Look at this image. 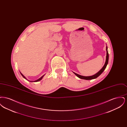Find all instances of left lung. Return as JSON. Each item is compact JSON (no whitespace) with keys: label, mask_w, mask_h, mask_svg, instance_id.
Instances as JSON below:
<instances>
[{"label":"left lung","mask_w":127,"mask_h":127,"mask_svg":"<svg viewBox=\"0 0 127 127\" xmlns=\"http://www.w3.org/2000/svg\"><path fill=\"white\" fill-rule=\"evenodd\" d=\"M106 50H107V56H106V60L104 66H103L102 68L98 72L96 73V74H95V75H94L93 76H91L85 77V76H83L79 75L76 73L74 72V73L78 77H79V78L81 79H86V80H91V79H92L97 78V77H98L103 72V71L106 68L107 65L108 63V61H109V53H108V48H107V47H106Z\"/></svg>","instance_id":"8db88e82"}]
</instances>
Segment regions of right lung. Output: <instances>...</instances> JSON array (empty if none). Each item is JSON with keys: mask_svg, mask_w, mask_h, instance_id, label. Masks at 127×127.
Returning a JSON list of instances; mask_svg holds the SVG:
<instances>
[{"mask_svg": "<svg viewBox=\"0 0 127 127\" xmlns=\"http://www.w3.org/2000/svg\"><path fill=\"white\" fill-rule=\"evenodd\" d=\"M20 74H21V75L22 76V77L24 78H25V79H26L25 77L23 75V74L21 73L20 72ZM44 76V75L43 76H42L40 78H39V79H38L37 80H35V81H34V82H37V81H39V80H40L41 79H42L43 77ZM30 81V82H33V81Z\"/></svg>", "mask_w": 127, "mask_h": 127, "instance_id": "obj_1", "label": "right lung"}]
</instances>
